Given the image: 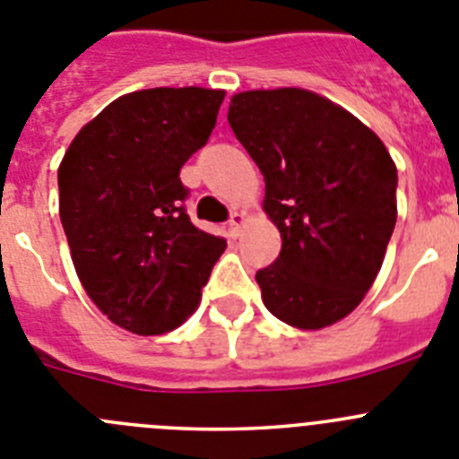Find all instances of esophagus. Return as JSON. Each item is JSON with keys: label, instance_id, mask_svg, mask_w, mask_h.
Masks as SVG:
<instances>
[{"label": "esophagus", "instance_id": "1", "mask_svg": "<svg viewBox=\"0 0 459 459\" xmlns=\"http://www.w3.org/2000/svg\"><path fill=\"white\" fill-rule=\"evenodd\" d=\"M243 221H246V216H243L241 212H232V216H230V221H227V232H230V237H237L238 230H241Z\"/></svg>", "mask_w": 459, "mask_h": 459}]
</instances>
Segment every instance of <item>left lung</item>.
Returning <instances> with one entry per match:
<instances>
[{
  "label": "left lung",
  "instance_id": "left-lung-1",
  "mask_svg": "<svg viewBox=\"0 0 459 459\" xmlns=\"http://www.w3.org/2000/svg\"><path fill=\"white\" fill-rule=\"evenodd\" d=\"M230 127L266 182L281 250L257 271L280 321L321 330L371 289L396 225L398 172L355 116L302 88L234 95Z\"/></svg>",
  "mask_w": 459,
  "mask_h": 459
}]
</instances>
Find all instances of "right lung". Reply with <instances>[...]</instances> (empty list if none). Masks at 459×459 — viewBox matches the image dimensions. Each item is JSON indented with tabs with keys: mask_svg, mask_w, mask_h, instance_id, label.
<instances>
[{
	"mask_svg": "<svg viewBox=\"0 0 459 459\" xmlns=\"http://www.w3.org/2000/svg\"><path fill=\"white\" fill-rule=\"evenodd\" d=\"M225 92L147 88L95 116L58 168V213L83 289L116 325L163 334L197 309L227 241L188 218L184 163Z\"/></svg>",
	"mask_w": 459,
	"mask_h": 459,
	"instance_id": "obj_1",
	"label": "right lung"
}]
</instances>
